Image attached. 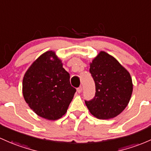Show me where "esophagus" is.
Listing matches in <instances>:
<instances>
[{
  "instance_id": "34e87169",
  "label": "esophagus",
  "mask_w": 151,
  "mask_h": 151,
  "mask_svg": "<svg viewBox=\"0 0 151 151\" xmlns=\"http://www.w3.org/2000/svg\"><path fill=\"white\" fill-rule=\"evenodd\" d=\"M77 92H78V93H81V92H82V87H78V88L77 89Z\"/></svg>"
}]
</instances>
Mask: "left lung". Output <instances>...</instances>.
<instances>
[{
    "label": "left lung",
    "instance_id": "1",
    "mask_svg": "<svg viewBox=\"0 0 151 151\" xmlns=\"http://www.w3.org/2000/svg\"><path fill=\"white\" fill-rule=\"evenodd\" d=\"M89 72L96 87L93 100L85 101L89 112L102 120L120 115L131 98L133 84L130 73L104 51H100L89 63Z\"/></svg>",
    "mask_w": 151,
    "mask_h": 151
}]
</instances>
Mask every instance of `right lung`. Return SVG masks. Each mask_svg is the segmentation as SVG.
Returning a JSON list of instances; mask_svg holds the SVG:
<instances>
[{
	"label": "right lung",
	"mask_w": 151,
	"mask_h": 151,
	"mask_svg": "<svg viewBox=\"0 0 151 151\" xmlns=\"http://www.w3.org/2000/svg\"><path fill=\"white\" fill-rule=\"evenodd\" d=\"M69 78L55 51H46L25 73L22 83L24 100L37 115L57 120L65 115L76 92Z\"/></svg>",
	"instance_id": "1"
}]
</instances>
